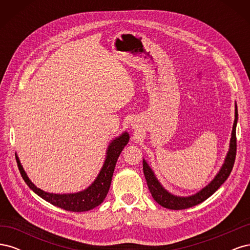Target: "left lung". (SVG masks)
Returning a JSON list of instances; mask_svg holds the SVG:
<instances>
[{
    "mask_svg": "<svg viewBox=\"0 0 250 250\" xmlns=\"http://www.w3.org/2000/svg\"><path fill=\"white\" fill-rule=\"evenodd\" d=\"M234 122L232 126V132H231V139H230V145H229V151L228 155H226L225 162L222 166L221 170L216 175V177L210 181V184L208 185L206 188H202L200 192L195 194L190 197H177L167 192L162 187V185L158 183V180L154 176V173L151 170V168L148 166V164L143 161V170L144 175H145L147 186L149 191L152 195L153 199L160 204V206L169 208V209H185L192 208L194 206L203 202L206 199H208L209 196L213 195L224 181L228 179L229 174L232 170L234 160H236L237 154V137H236V127H237V121H238V109L236 105V110H234Z\"/></svg>",
    "mask_w": 250,
    "mask_h": 250,
    "instance_id": "obj_1",
    "label": "left lung"
}]
</instances>
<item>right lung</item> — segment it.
<instances>
[{"mask_svg":"<svg viewBox=\"0 0 250 250\" xmlns=\"http://www.w3.org/2000/svg\"><path fill=\"white\" fill-rule=\"evenodd\" d=\"M129 141V134L124 132L121 137L113 140L107 149L106 160L103 165V167L98 175L97 179L89 186L86 190L75 193V194H52L47 193L41 188H36L31 180L27 176L26 172L22 169L21 165L19 161V157L16 155V160L18 163V167L21 172V175L25 183L31 190L36 193L42 199L52 203L53 206L63 208L70 211H86L93 209L103 202L108 193L109 187L111 184V178L113 171H115L116 164L120 153L122 152L124 147L127 145Z\"/></svg>","mask_w":250,"mask_h":250,"instance_id":"obj_1","label":"right lung"}]
</instances>
